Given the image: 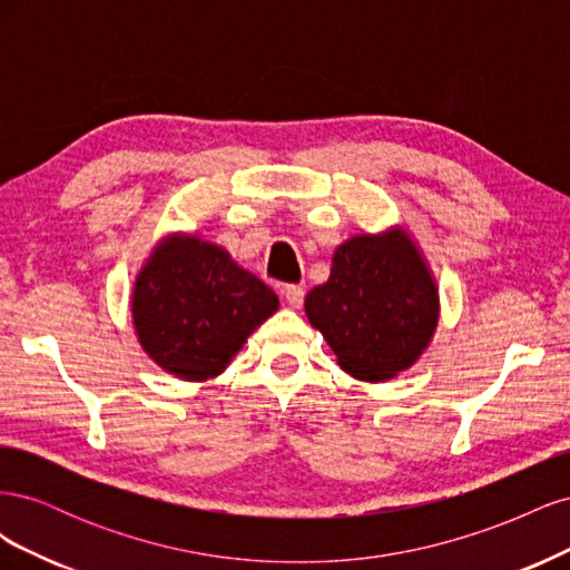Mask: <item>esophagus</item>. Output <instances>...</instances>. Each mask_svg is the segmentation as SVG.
I'll return each instance as SVG.
<instances>
[{
  "label": "esophagus",
  "instance_id": "esophagus-1",
  "mask_svg": "<svg viewBox=\"0 0 570 570\" xmlns=\"http://www.w3.org/2000/svg\"><path fill=\"white\" fill-rule=\"evenodd\" d=\"M283 295L292 308H299L304 304V287L302 285H285Z\"/></svg>",
  "mask_w": 570,
  "mask_h": 570
}]
</instances>
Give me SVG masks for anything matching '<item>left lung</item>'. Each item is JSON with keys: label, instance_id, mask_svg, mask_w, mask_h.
Returning <instances> with one entry per match:
<instances>
[{"label": "left lung", "instance_id": "8db88e82", "mask_svg": "<svg viewBox=\"0 0 570 570\" xmlns=\"http://www.w3.org/2000/svg\"><path fill=\"white\" fill-rule=\"evenodd\" d=\"M304 312L342 371L381 383L425 352L438 327L440 295L413 239L392 228L342 243L331 278L308 292Z\"/></svg>", "mask_w": 570, "mask_h": 570}]
</instances>
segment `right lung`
<instances>
[{
  "label": "right lung",
  "mask_w": 570,
  "mask_h": 570,
  "mask_svg": "<svg viewBox=\"0 0 570 570\" xmlns=\"http://www.w3.org/2000/svg\"><path fill=\"white\" fill-rule=\"evenodd\" d=\"M130 312L154 364L202 383L228 368L247 337L278 312V297L223 247L174 233L137 273Z\"/></svg>",
  "instance_id": "1"
}]
</instances>
